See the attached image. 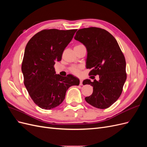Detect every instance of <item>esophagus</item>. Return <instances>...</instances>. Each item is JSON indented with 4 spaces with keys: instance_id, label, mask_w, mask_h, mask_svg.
<instances>
[{
    "instance_id": "obj_1",
    "label": "esophagus",
    "mask_w": 147,
    "mask_h": 147,
    "mask_svg": "<svg viewBox=\"0 0 147 147\" xmlns=\"http://www.w3.org/2000/svg\"><path fill=\"white\" fill-rule=\"evenodd\" d=\"M80 85H83V80L82 79L80 80Z\"/></svg>"
}]
</instances>
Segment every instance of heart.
Segmentation results:
<instances>
[{"mask_svg": "<svg viewBox=\"0 0 147 147\" xmlns=\"http://www.w3.org/2000/svg\"><path fill=\"white\" fill-rule=\"evenodd\" d=\"M77 45V46H80ZM81 67L80 66H76V65H74L72 66L70 68V71L72 72L73 74L75 75H79L80 73V69H81Z\"/></svg>", "mask_w": 147, "mask_h": 147, "instance_id": "heart-1", "label": "heart"}]
</instances>
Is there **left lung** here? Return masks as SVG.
<instances>
[{
	"label": "left lung",
	"instance_id": "8db88e82",
	"mask_svg": "<svg viewBox=\"0 0 147 147\" xmlns=\"http://www.w3.org/2000/svg\"><path fill=\"white\" fill-rule=\"evenodd\" d=\"M74 38L87 50L86 67L89 75L99 76V80L86 79L84 84L93 86L92 94L85 100L97 109L109 108L121 94L126 82V60L113 35L105 29L91 27L79 29Z\"/></svg>",
	"mask_w": 147,
	"mask_h": 147
}]
</instances>
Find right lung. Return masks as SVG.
I'll use <instances>...</instances> for the list:
<instances>
[{
    "label": "right lung",
    "mask_w": 147,
    "mask_h": 147,
    "mask_svg": "<svg viewBox=\"0 0 147 147\" xmlns=\"http://www.w3.org/2000/svg\"><path fill=\"white\" fill-rule=\"evenodd\" d=\"M76 31L45 29L34 35L26 45L21 65L24 84L31 99L42 109L59 106L69 88L79 85L78 78L70 74L60 76L54 68Z\"/></svg>",
    "instance_id": "right-lung-1"
}]
</instances>
